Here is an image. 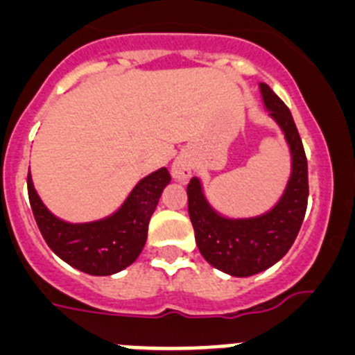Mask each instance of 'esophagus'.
Wrapping results in <instances>:
<instances>
[{"mask_svg":"<svg viewBox=\"0 0 355 355\" xmlns=\"http://www.w3.org/2000/svg\"><path fill=\"white\" fill-rule=\"evenodd\" d=\"M172 174L178 181H187L192 175V162L184 155L178 156L172 163Z\"/></svg>","mask_w":355,"mask_h":355,"instance_id":"1","label":"esophagus"}]
</instances>
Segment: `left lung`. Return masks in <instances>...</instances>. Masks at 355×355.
Instances as JSON below:
<instances>
[{
	"label": "left lung",
	"mask_w": 355,
	"mask_h": 355,
	"mask_svg": "<svg viewBox=\"0 0 355 355\" xmlns=\"http://www.w3.org/2000/svg\"><path fill=\"white\" fill-rule=\"evenodd\" d=\"M265 106L270 110L291 150V178L286 192L272 211L256 218L231 220L220 216L202 196L200 183H188V215L196 241L206 261L236 277H249L277 263L293 245L307 208V159L291 112L266 83L259 85Z\"/></svg>",
	"instance_id": "1"
}]
</instances>
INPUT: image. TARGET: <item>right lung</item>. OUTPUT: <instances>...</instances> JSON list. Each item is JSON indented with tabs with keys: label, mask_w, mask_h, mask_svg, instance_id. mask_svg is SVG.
<instances>
[{
	"label": "right lung",
	"mask_w": 355,
	"mask_h": 355,
	"mask_svg": "<svg viewBox=\"0 0 355 355\" xmlns=\"http://www.w3.org/2000/svg\"><path fill=\"white\" fill-rule=\"evenodd\" d=\"M171 181L167 168L144 178L115 215L90 224H67L46 209L28 172V197L35 222L49 249L65 263L90 275H112L139 258L147 240L150 215L163 188Z\"/></svg>",
	"instance_id": "add662e5"
}]
</instances>
